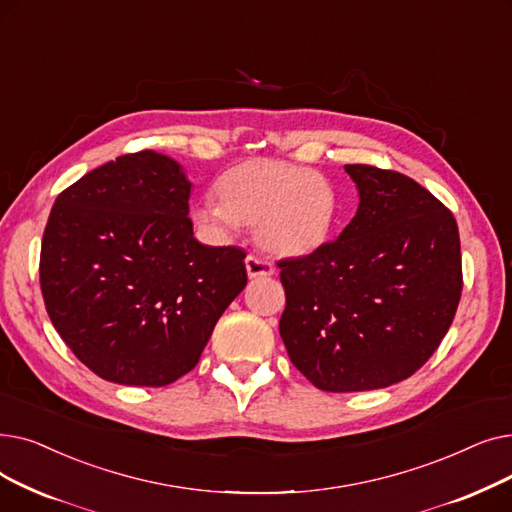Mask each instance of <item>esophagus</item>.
<instances>
[{
  "label": "esophagus",
  "instance_id": "esophagus-1",
  "mask_svg": "<svg viewBox=\"0 0 512 512\" xmlns=\"http://www.w3.org/2000/svg\"><path fill=\"white\" fill-rule=\"evenodd\" d=\"M246 271H248V277L250 279H262V277H271L275 273L273 264L266 262L258 256H248L246 258Z\"/></svg>",
  "mask_w": 512,
  "mask_h": 512
}]
</instances>
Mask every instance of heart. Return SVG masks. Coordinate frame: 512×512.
Wrapping results in <instances>:
<instances>
[{"label": "heart", "instance_id": "heart-1", "mask_svg": "<svg viewBox=\"0 0 512 512\" xmlns=\"http://www.w3.org/2000/svg\"><path fill=\"white\" fill-rule=\"evenodd\" d=\"M216 202L191 208V221L210 235H231L237 225L254 227L256 241L277 256H308L325 246L337 216L333 183L314 170L248 160L218 177Z\"/></svg>", "mask_w": 512, "mask_h": 512}]
</instances>
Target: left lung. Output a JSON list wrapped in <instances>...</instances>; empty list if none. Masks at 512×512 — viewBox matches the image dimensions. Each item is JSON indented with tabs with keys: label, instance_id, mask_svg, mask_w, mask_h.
Segmentation results:
<instances>
[{
	"label": "left lung",
	"instance_id": "obj_1",
	"mask_svg": "<svg viewBox=\"0 0 512 512\" xmlns=\"http://www.w3.org/2000/svg\"><path fill=\"white\" fill-rule=\"evenodd\" d=\"M358 210L331 243L279 262V333L323 392H367L417 373L448 333L462 291L452 212L396 170L346 164Z\"/></svg>",
	"mask_w": 512,
	"mask_h": 512
}]
</instances>
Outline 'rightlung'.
<instances>
[{
	"label": "right lung",
	"instance_id": "right-lung-1",
	"mask_svg": "<svg viewBox=\"0 0 512 512\" xmlns=\"http://www.w3.org/2000/svg\"><path fill=\"white\" fill-rule=\"evenodd\" d=\"M189 193L177 160L145 150L56 198L41 241V294L66 346L97 377L177 381L246 287V252L193 237Z\"/></svg>",
	"mask_w": 512,
	"mask_h": 512
}]
</instances>
